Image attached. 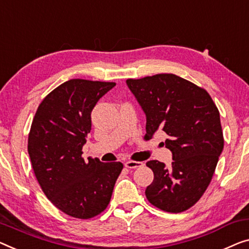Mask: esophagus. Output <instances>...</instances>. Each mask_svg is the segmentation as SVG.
<instances>
[{
    "mask_svg": "<svg viewBox=\"0 0 249 249\" xmlns=\"http://www.w3.org/2000/svg\"><path fill=\"white\" fill-rule=\"evenodd\" d=\"M125 166L127 169H136V168H141V166H143V163L137 162V161H126Z\"/></svg>",
    "mask_w": 249,
    "mask_h": 249,
    "instance_id": "34e87169",
    "label": "esophagus"
}]
</instances>
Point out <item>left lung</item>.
I'll return each mask as SVG.
<instances>
[{
  "instance_id": "8db88e82",
  "label": "left lung",
  "mask_w": 249,
  "mask_h": 249,
  "mask_svg": "<svg viewBox=\"0 0 249 249\" xmlns=\"http://www.w3.org/2000/svg\"><path fill=\"white\" fill-rule=\"evenodd\" d=\"M146 116V134L166 133L165 147L171 165L157 160L146 165L154 179L145 190L152 205L168 213H181L205 194L224 148L220 115L210 95L173 73L127 79Z\"/></svg>"
}]
</instances>
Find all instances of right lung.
Masks as SVG:
<instances>
[{
  "instance_id": "add662e5",
  "label": "right lung",
  "mask_w": 249,
  "mask_h": 249,
  "mask_svg": "<svg viewBox=\"0 0 249 249\" xmlns=\"http://www.w3.org/2000/svg\"><path fill=\"white\" fill-rule=\"evenodd\" d=\"M115 83L70 79L40 104L28 152L44 195L68 216L89 219L106 209L123 164L81 158L91 110Z\"/></svg>"
}]
</instances>
